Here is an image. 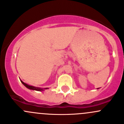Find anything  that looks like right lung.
Wrapping results in <instances>:
<instances>
[{
    "label": "right lung",
    "instance_id": "add662e5",
    "mask_svg": "<svg viewBox=\"0 0 124 124\" xmlns=\"http://www.w3.org/2000/svg\"><path fill=\"white\" fill-rule=\"evenodd\" d=\"M21 82H22V83L26 86L27 88L29 89H32V90H35V91H43V89H41V88H39V87H34V86H30L29 85H27L26 83H24L23 82H22V80H20ZM47 89L48 88H46L45 89Z\"/></svg>",
    "mask_w": 124,
    "mask_h": 124
}]
</instances>
